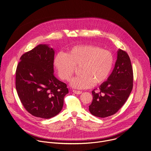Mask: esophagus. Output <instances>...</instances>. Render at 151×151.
<instances>
[{"label":"esophagus","mask_w":151,"mask_h":151,"mask_svg":"<svg viewBox=\"0 0 151 151\" xmlns=\"http://www.w3.org/2000/svg\"><path fill=\"white\" fill-rule=\"evenodd\" d=\"M73 92L76 93V94H78V95H80V94H81L82 93V91H77V90H73Z\"/></svg>","instance_id":"1"}]
</instances>
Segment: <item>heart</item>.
<instances>
[{"label": "heart", "instance_id": "b5f03b06", "mask_svg": "<svg viewBox=\"0 0 151 151\" xmlns=\"http://www.w3.org/2000/svg\"><path fill=\"white\" fill-rule=\"evenodd\" d=\"M114 64L112 53L99 46L81 45L73 47L67 53H59L55 59V65L59 77L68 81L76 67L81 65V75L74 78L70 85L74 88L86 89L93 84L99 85L106 80Z\"/></svg>", "mask_w": 151, "mask_h": 151}]
</instances>
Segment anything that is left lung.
Listing matches in <instances>:
<instances>
[{
  "label": "left lung",
  "mask_w": 151,
  "mask_h": 151,
  "mask_svg": "<svg viewBox=\"0 0 151 151\" xmlns=\"http://www.w3.org/2000/svg\"><path fill=\"white\" fill-rule=\"evenodd\" d=\"M133 86V71L129 56L119 49L114 67L106 81L99 86V91H92L93 100L89 106L90 113L105 118L115 114L129 97Z\"/></svg>",
  "instance_id": "left-lung-1"
}]
</instances>
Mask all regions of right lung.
Returning a JSON list of instances; mask_svg holds the SVG:
<instances>
[{"label": "right lung", "mask_w": 151, "mask_h": 151, "mask_svg": "<svg viewBox=\"0 0 151 151\" xmlns=\"http://www.w3.org/2000/svg\"><path fill=\"white\" fill-rule=\"evenodd\" d=\"M55 51L41 44L23 54L16 72V88L24 108L32 115L49 119L62 110L67 85L53 74Z\"/></svg>", "instance_id": "1"}]
</instances>
